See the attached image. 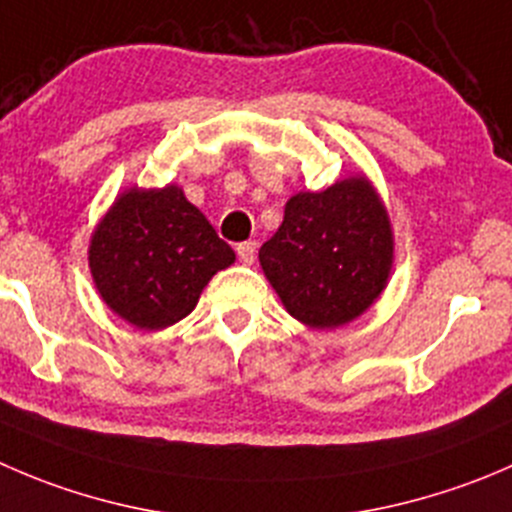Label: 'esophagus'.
<instances>
[{"mask_svg":"<svg viewBox=\"0 0 512 512\" xmlns=\"http://www.w3.org/2000/svg\"><path fill=\"white\" fill-rule=\"evenodd\" d=\"M237 255H240V262L252 265V262H255V255H257V242H252V240L240 242V245H237Z\"/></svg>","mask_w":512,"mask_h":512,"instance_id":"34e87169","label":"esophagus"}]
</instances>
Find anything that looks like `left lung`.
I'll return each instance as SVG.
<instances>
[{"instance_id":"1","label":"left lung","mask_w":512,"mask_h":512,"mask_svg":"<svg viewBox=\"0 0 512 512\" xmlns=\"http://www.w3.org/2000/svg\"><path fill=\"white\" fill-rule=\"evenodd\" d=\"M260 265L302 325L332 330L352 322L380 297L393 270L388 210L362 175L297 192L280 230L260 247Z\"/></svg>"}]
</instances>
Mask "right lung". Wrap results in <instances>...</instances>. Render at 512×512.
Segmentation results:
<instances>
[{"label":"right lung","mask_w":512,"mask_h":512,"mask_svg":"<svg viewBox=\"0 0 512 512\" xmlns=\"http://www.w3.org/2000/svg\"><path fill=\"white\" fill-rule=\"evenodd\" d=\"M232 262V247L177 185L122 192L89 242L99 297L140 330L190 315L212 275Z\"/></svg>","instance_id":"1"}]
</instances>
